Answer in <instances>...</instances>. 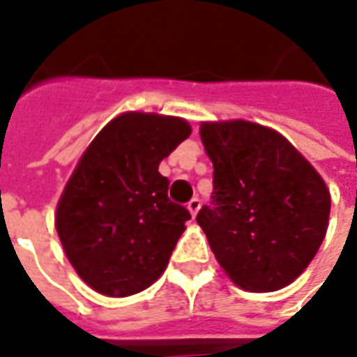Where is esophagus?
<instances>
[{"label":"esophagus","mask_w":357,"mask_h":357,"mask_svg":"<svg viewBox=\"0 0 357 357\" xmlns=\"http://www.w3.org/2000/svg\"><path fill=\"white\" fill-rule=\"evenodd\" d=\"M187 208H189V212H191V216H197V212L201 210V201L199 199H191L189 201V204H187Z\"/></svg>","instance_id":"obj_1"}]
</instances>
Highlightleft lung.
<instances>
[{"label": "left lung", "mask_w": 357, "mask_h": 357, "mask_svg": "<svg viewBox=\"0 0 357 357\" xmlns=\"http://www.w3.org/2000/svg\"><path fill=\"white\" fill-rule=\"evenodd\" d=\"M201 139L214 164V191L197 222L218 264L245 291L283 289L325 239V181L281 133L255 122H206Z\"/></svg>", "instance_id": "8db88e82"}]
</instances>
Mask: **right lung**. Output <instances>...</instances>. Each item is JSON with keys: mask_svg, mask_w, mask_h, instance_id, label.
Listing matches in <instances>:
<instances>
[{"mask_svg": "<svg viewBox=\"0 0 357 357\" xmlns=\"http://www.w3.org/2000/svg\"><path fill=\"white\" fill-rule=\"evenodd\" d=\"M189 135L181 118L124 112L86 149L55 225L66 258L93 291L130 296L162 275L191 214L168 199L158 164Z\"/></svg>", "mask_w": 357, "mask_h": 357, "instance_id": "add662e5", "label": "right lung"}]
</instances>
